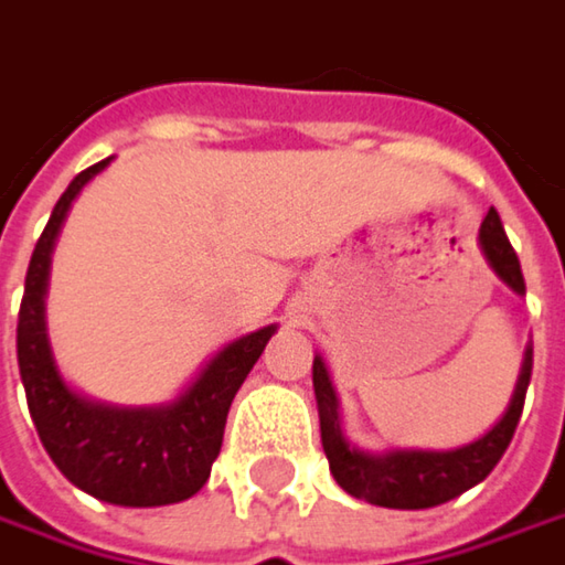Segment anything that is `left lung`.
<instances>
[{
  "mask_svg": "<svg viewBox=\"0 0 565 565\" xmlns=\"http://www.w3.org/2000/svg\"><path fill=\"white\" fill-rule=\"evenodd\" d=\"M480 243L489 265L495 275L512 287L514 294H524V275L518 252L512 249L505 226L499 220V211L489 207L482 220ZM531 367H534V349L524 351V364L518 374L512 403L505 415L492 425L473 445L454 450H390V454H367V450L351 448L339 425V399L332 381L326 374L322 358H313V390L319 403V431H322V450L329 457V470L335 482L371 505L383 509H435L457 499L470 486L482 482L492 467L502 460L505 448L512 445L518 418L524 409V393L531 383Z\"/></svg>",
  "mask_w": 565,
  "mask_h": 565,
  "instance_id": "left-lung-1",
  "label": "left lung"
}]
</instances>
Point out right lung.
<instances>
[{
    "label": "right lung",
    "instance_id": "right-lung-1",
    "mask_svg": "<svg viewBox=\"0 0 565 565\" xmlns=\"http://www.w3.org/2000/svg\"><path fill=\"white\" fill-rule=\"evenodd\" d=\"M105 166L108 159L70 182L34 246L18 310V371L41 445L66 480L111 505H172L191 499L211 477L230 403L275 335V326L230 342L169 406L115 409L73 393L53 367L44 332L47 265L73 198Z\"/></svg>",
    "mask_w": 565,
    "mask_h": 565
}]
</instances>
